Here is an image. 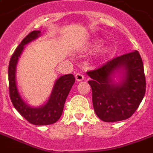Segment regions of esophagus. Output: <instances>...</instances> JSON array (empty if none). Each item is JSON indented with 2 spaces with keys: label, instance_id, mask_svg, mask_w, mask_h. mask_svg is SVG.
<instances>
[{
  "label": "esophagus",
  "instance_id": "1",
  "mask_svg": "<svg viewBox=\"0 0 153 153\" xmlns=\"http://www.w3.org/2000/svg\"><path fill=\"white\" fill-rule=\"evenodd\" d=\"M75 79H76L77 81H82L83 79H84V76H83V74H81V73H77L75 74Z\"/></svg>",
  "mask_w": 153,
  "mask_h": 153
}]
</instances>
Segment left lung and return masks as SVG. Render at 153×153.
Instances as JSON below:
<instances>
[{
  "mask_svg": "<svg viewBox=\"0 0 153 153\" xmlns=\"http://www.w3.org/2000/svg\"><path fill=\"white\" fill-rule=\"evenodd\" d=\"M125 71L123 80L115 84L111 76ZM92 90V102L96 115L104 122H117L133 115L146 91L142 58L137 51L115 57L95 70L87 72Z\"/></svg>",
  "mask_w": 153,
  "mask_h": 153,
  "instance_id": "8db88e82",
  "label": "left lung"
}]
</instances>
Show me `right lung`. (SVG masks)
I'll return each mask as SVG.
<instances>
[{"instance_id": "right-lung-1", "label": "right lung", "mask_w": 153, "mask_h": 153, "mask_svg": "<svg viewBox=\"0 0 153 153\" xmlns=\"http://www.w3.org/2000/svg\"><path fill=\"white\" fill-rule=\"evenodd\" d=\"M40 33L39 30L30 32L22 41L10 58L8 71L9 96L16 110L28 122L34 125H49L56 123L61 117L66 98L74 83L75 79L72 74L60 77L56 81L50 99L42 107L31 108L22 100L16 84V66L24 45L39 37Z\"/></svg>"}]
</instances>
